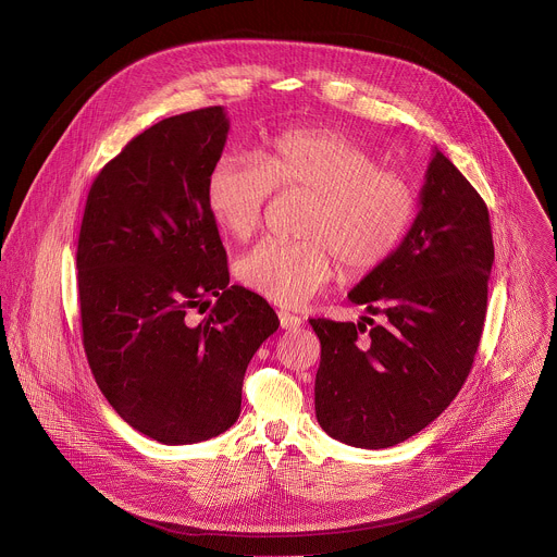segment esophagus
Returning a JSON list of instances; mask_svg holds the SVG:
<instances>
[{
	"label": "esophagus",
	"mask_w": 557,
	"mask_h": 557,
	"mask_svg": "<svg viewBox=\"0 0 557 557\" xmlns=\"http://www.w3.org/2000/svg\"><path fill=\"white\" fill-rule=\"evenodd\" d=\"M277 317H280V325H282V330H297V327L301 325V317H297V314H293V312L280 310V312H277Z\"/></svg>",
	"instance_id": "34e87169"
}]
</instances>
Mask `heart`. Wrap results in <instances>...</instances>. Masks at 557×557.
<instances>
[{"label":"heart","mask_w":557,"mask_h":557,"mask_svg":"<svg viewBox=\"0 0 557 557\" xmlns=\"http://www.w3.org/2000/svg\"><path fill=\"white\" fill-rule=\"evenodd\" d=\"M273 190L306 195L297 243L264 240L236 260L238 282L256 295L299 306L330 284L336 262L349 277L383 267L405 243L418 195L407 174L383 168L358 139L327 126L275 133L260 161L225 154L206 176V206L232 238H251Z\"/></svg>","instance_id":"b5f03b06"}]
</instances>
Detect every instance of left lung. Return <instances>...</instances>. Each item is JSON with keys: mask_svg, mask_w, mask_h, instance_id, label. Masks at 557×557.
<instances>
[{"mask_svg": "<svg viewBox=\"0 0 557 557\" xmlns=\"http://www.w3.org/2000/svg\"><path fill=\"white\" fill-rule=\"evenodd\" d=\"M492 262L485 201L435 150L405 243L347 295L381 323L310 319L321 341L314 411L330 437L389 448L455 400L481 341Z\"/></svg>", "mask_w": 557, "mask_h": 557, "instance_id": "8db88e82", "label": "left lung"}]
</instances>
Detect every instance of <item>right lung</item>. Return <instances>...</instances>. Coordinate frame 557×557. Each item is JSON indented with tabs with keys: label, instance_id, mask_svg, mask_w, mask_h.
<instances>
[{
	"label": "right lung",
	"instance_id": "add662e5",
	"mask_svg": "<svg viewBox=\"0 0 557 557\" xmlns=\"http://www.w3.org/2000/svg\"><path fill=\"white\" fill-rule=\"evenodd\" d=\"M227 131L223 107H206L133 137L94 178L78 234L91 374L126 424L168 446L212 440L238 420L247 364L280 327L267 299L230 286L206 206ZM190 307L211 312L190 324Z\"/></svg>",
	"mask_w": 557,
	"mask_h": 557
}]
</instances>
